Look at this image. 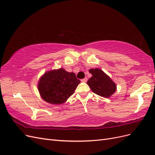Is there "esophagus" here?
I'll list each match as a JSON object with an SVG mask.
<instances>
[{
  "mask_svg": "<svg viewBox=\"0 0 155 155\" xmlns=\"http://www.w3.org/2000/svg\"><path fill=\"white\" fill-rule=\"evenodd\" d=\"M81 81L82 82H84V83L87 82V78H84V79H82Z\"/></svg>",
  "mask_w": 155,
  "mask_h": 155,
  "instance_id": "34e87169",
  "label": "esophagus"
}]
</instances>
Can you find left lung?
Returning <instances> with one entry per match:
<instances>
[{"label": "left lung", "instance_id": "obj_1", "mask_svg": "<svg viewBox=\"0 0 155 155\" xmlns=\"http://www.w3.org/2000/svg\"><path fill=\"white\" fill-rule=\"evenodd\" d=\"M92 77L88 79L87 85L92 91L101 97H109L116 91V83L110 78L99 68L89 70Z\"/></svg>", "mask_w": 155, "mask_h": 155}]
</instances>
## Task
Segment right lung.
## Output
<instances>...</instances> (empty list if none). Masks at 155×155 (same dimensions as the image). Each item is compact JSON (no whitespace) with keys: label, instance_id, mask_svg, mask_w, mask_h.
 I'll list each match as a JSON object with an SVG mask.
<instances>
[{"label":"right lung","instance_id":"1","mask_svg":"<svg viewBox=\"0 0 155 155\" xmlns=\"http://www.w3.org/2000/svg\"><path fill=\"white\" fill-rule=\"evenodd\" d=\"M80 83L74 72L63 68L46 72L38 83V90L43 99L51 104L59 105L71 96Z\"/></svg>","mask_w":155,"mask_h":155}]
</instances>
